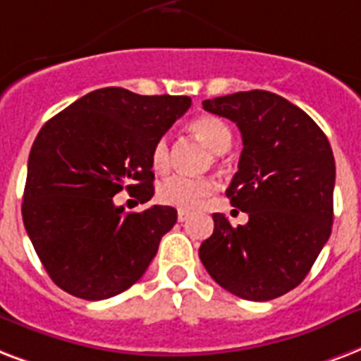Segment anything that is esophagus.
I'll return each instance as SVG.
<instances>
[{"instance_id": "esophagus-1", "label": "esophagus", "mask_w": 361, "mask_h": 361, "mask_svg": "<svg viewBox=\"0 0 361 361\" xmlns=\"http://www.w3.org/2000/svg\"><path fill=\"white\" fill-rule=\"evenodd\" d=\"M177 219H178V222H186V220L190 219V212H188V211H184V209H178Z\"/></svg>"}]
</instances>
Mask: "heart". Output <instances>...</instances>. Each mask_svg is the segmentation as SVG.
<instances>
[{"mask_svg": "<svg viewBox=\"0 0 361 361\" xmlns=\"http://www.w3.org/2000/svg\"><path fill=\"white\" fill-rule=\"evenodd\" d=\"M190 130L194 131L195 135L200 137L201 141L205 142L207 147L216 154H222V152L230 149L231 139H233L230 126L219 116H200V118L192 120ZM150 166L156 173H164L169 169V141L166 137H160L152 145ZM214 188H216V184L212 183L211 178H192L184 177V175H173V177L161 180L158 190H156V195L166 205L190 211V209H195L200 205L203 197L211 195Z\"/></svg>", "mask_w": 361, "mask_h": 361, "instance_id": "b5f03b06", "label": "heart"}]
</instances>
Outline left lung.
I'll list each match as a JSON object with an SVG mask.
<instances>
[{"label":"left lung","mask_w":361,"mask_h":361,"mask_svg":"<svg viewBox=\"0 0 361 361\" xmlns=\"http://www.w3.org/2000/svg\"><path fill=\"white\" fill-rule=\"evenodd\" d=\"M203 109L241 131L239 171L226 194L248 222L231 226L214 212L200 259L237 298L275 300L305 279L331 233L335 160L328 137L273 92H237L205 99Z\"/></svg>","instance_id":"1"}]
</instances>
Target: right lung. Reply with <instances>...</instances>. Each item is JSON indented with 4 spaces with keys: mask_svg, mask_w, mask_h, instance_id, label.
Masks as SVG:
<instances>
[{
    "mask_svg": "<svg viewBox=\"0 0 361 361\" xmlns=\"http://www.w3.org/2000/svg\"><path fill=\"white\" fill-rule=\"evenodd\" d=\"M192 105L188 96H139L99 88L47 122L27 160L22 219L56 286L88 301L135 284L177 211L126 212L113 195H154L150 150Z\"/></svg>",
    "mask_w": 361,
    "mask_h": 361,
    "instance_id": "right-lung-1",
    "label": "right lung"
}]
</instances>
